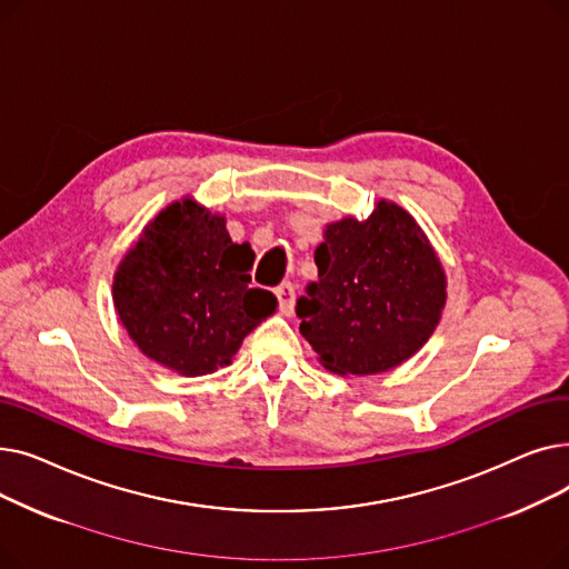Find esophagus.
Segmentation results:
<instances>
[{"label":"esophagus","instance_id":"1","mask_svg":"<svg viewBox=\"0 0 569 569\" xmlns=\"http://www.w3.org/2000/svg\"><path fill=\"white\" fill-rule=\"evenodd\" d=\"M277 300H279V309H281V313H286V316H290L292 311H295V286L290 283V281H286V283H281V286H277Z\"/></svg>","mask_w":569,"mask_h":569}]
</instances>
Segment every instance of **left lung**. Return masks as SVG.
<instances>
[{
	"instance_id": "1",
	"label": "left lung",
	"mask_w": 569,
	"mask_h": 569,
	"mask_svg": "<svg viewBox=\"0 0 569 569\" xmlns=\"http://www.w3.org/2000/svg\"><path fill=\"white\" fill-rule=\"evenodd\" d=\"M318 281L297 300L300 332L318 362L341 376L390 371L433 335L447 300L445 269L425 230L390 200L367 221L325 228Z\"/></svg>"
}]
</instances>
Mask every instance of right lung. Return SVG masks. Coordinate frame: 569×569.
Here are the masks:
<instances>
[{
	"mask_svg": "<svg viewBox=\"0 0 569 569\" xmlns=\"http://www.w3.org/2000/svg\"><path fill=\"white\" fill-rule=\"evenodd\" d=\"M251 247L234 244L226 217L182 198L149 221L119 262L112 302L142 355L182 376L230 365L244 337L277 311L249 288Z\"/></svg>",
	"mask_w": 569,
	"mask_h": 569,
	"instance_id": "1",
	"label": "right lung"
}]
</instances>
